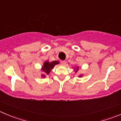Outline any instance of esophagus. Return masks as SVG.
Masks as SVG:
<instances>
[{
    "mask_svg": "<svg viewBox=\"0 0 121 121\" xmlns=\"http://www.w3.org/2000/svg\"><path fill=\"white\" fill-rule=\"evenodd\" d=\"M60 63H61V64H62V65H64V64H65V61H64V60H61Z\"/></svg>",
    "mask_w": 121,
    "mask_h": 121,
    "instance_id": "obj_1",
    "label": "esophagus"
}]
</instances>
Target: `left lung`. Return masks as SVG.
<instances>
[{
  "instance_id": "obj_1",
  "label": "left lung",
  "mask_w": 121,
  "mask_h": 121,
  "mask_svg": "<svg viewBox=\"0 0 121 121\" xmlns=\"http://www.w3.org/2000/svg\"><path fill=\"white\" fill-rule=\"evenodd\" d=\"M77 70H78V68H77Z\"/></svg>"
}]
</instances>
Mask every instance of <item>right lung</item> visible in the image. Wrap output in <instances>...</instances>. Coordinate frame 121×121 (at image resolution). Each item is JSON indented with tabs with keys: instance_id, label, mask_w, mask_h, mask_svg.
I'll list each match as a JSON object with an SVG mask.
<instances>
[{
	"instance_id": "1",
	"label": "right lung",
	"mask_w": 121,
	"mask_h": 121,
	"mask_svg": "<svg viewBox=\"0 0 121 121\" xmlns=\"http://www.w3.org/2000/svg\"><path fill=\"white\" fill-rule=\"evenodd\" d=\"M58 63V62L56 61H53L51 62V63H49L48 61H45V63H44V66L42 68V70H43V71H44L45 74H48L51 69H53L54 65H56V64H57Z\"/></svg>"
}]
</instances>
